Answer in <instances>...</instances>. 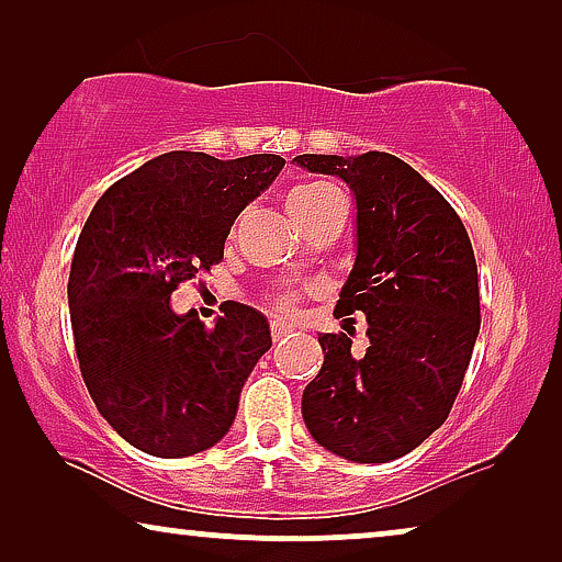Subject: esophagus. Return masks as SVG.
Masks as SVG:
<instances>
[{
  "instance_id": "esophagus-1",
  "label": "esophagus",
  "mask_w": 562,
  "mask_h": 562,
  "mask_svg": "<svg viewBox=\"0 0 562 562\" xmlns=\"http://www.w3.org/2000/svg\"><path fill=\"white\" fill-rule=\"evenodd\" d=\"M291 329H294V327H291L289 322H283V319L271 322V337H273V340H281V337H286Z\"/></svg>"
}]
</instances>
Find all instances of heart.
I'll return each mask as SVG.
<instances>
[{"label": "heart", "mask_w": 562, "mask_h": 562, "mask_svg": "<svg viewBox=\"0 0 562 562\" xmlns=\"http://www.w3.org/2000/svg\"><path fill=\"white\" fill-rule=\"evenodd\" d=\"M327 191H333V189H327V187H302V189H294V191H291V196H289V212L291 214L304 212L306 206H312L319 196H325ZM294 302H296L294 294H283L279 299V306H281V310H291V306H294Z\"/></svg>", "instance_id": "obj_1"}]
</instances>
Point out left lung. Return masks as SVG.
I'll return each mask as SVG.
<instances>
[{
	"mask_svg": "<svg viewBox=\"0 0 562 562\" xmlns=\"http://www.w3.org/2000/svg\"><path fill=\"white\" fill-rule=\"evenodd\" d=\"M294 164L356 196V263L335 314L368 322L360 358L345 333L319 335L325 363L304 389V425L335 456L389 463L448 419L463 386L481 329L471 237L448 199L391 153H304Z\"/></svg>",
	"mask_w": 562,
	"mask_h": 562,
	"instance_id": "1",
	"label": "left lung"
}]
</instances>
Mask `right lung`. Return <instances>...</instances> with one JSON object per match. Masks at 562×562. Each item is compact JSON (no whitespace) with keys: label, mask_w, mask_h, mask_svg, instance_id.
<instances>
[{"label":"right lung","mask_w":562,"mask_h":562,"mask_svg":"<svg viewBox=\"0 0 562 562\" xmlns=\"http://www.w3.org/2000/svg\"><path fill=\"white\" fill-rule=\"evenodd\" d=\"M283 164L273 153H164L112 183L81 229L68 310L83 383L114 432L148 456L217 445L271 348L268 319L252 306L235 302L210 329L194 312L176 314L171 294L220 263L237 214Z\"/></svg>","instance_id":"obj_1"}]
</instances>
